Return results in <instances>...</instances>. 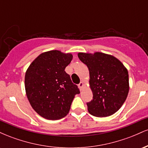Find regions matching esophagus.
<instances>
[{
  "label": "esophagus",
  "mask_w": 148,
  "mask_h": 148,
  "mask_svg": "<svg viewBox=\"0 0 148 148\" xmlns=\"http://www.w3.org/2000/svg\"><path fill=\"white\" fill-rule=\"evenodd\" d=\"M78 86H79L80 90H82L83 87H84V83L83 82H80L79 84H78Z\"/></svg>",
  "instance_id": "esophagus-1"
}]
</instances>
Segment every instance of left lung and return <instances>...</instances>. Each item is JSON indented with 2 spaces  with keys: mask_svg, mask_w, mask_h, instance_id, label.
I'll return each mask as SVG.
<instances>
[{
  "mask_svg": "<svg viewBox=\"0 0 148 148\" xmlns=\"http://www.w3.org/2000/svg\"><path fill=\"white\" fill-rule=\"evenodd\" d=\"M80 60L90 72L93 97L87 103L88 112L96 117L114 114L123 106L129 92L128 71L116 58L97 52L79 53Z\"/></svg>",
  "mask_w": 148,
  "mask_h": 148,
  "instance_id": "obj_1",
  "label": "left lung"
}]
</instances>
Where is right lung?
I'll use <instances>...</instances> for the list:
<instances>
[{"label":"right lung","mask_w":148,"mask_h":148,"mask_svg":"<svg viewBox=\"0 0 148 148\" xmlns=\"http://www.w3.org/2000/svg\"><path fill=\"white\" fill-rule=\"evenodd\" d=\"M72 60V54L50 51L40 54L25 72L27 97L33 109L43 118H64L69 113L75 95L80 93L78 86L64 71Z\"/></svg>","instance_id":"1"}]
</instances>
